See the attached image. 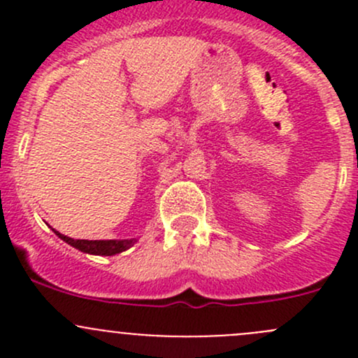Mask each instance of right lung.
<instances>
[{"label": "right lung", "mask_w": 358, "mask_h": 358, "mask_svg": "<svg viewBox=\"0 0 358 358\" xmlns=\"http://www.w3.org/2000/svg\"><path fill=\"white\" fill-rule=\"evenodd\" d=\"M53 232L57 234V236L60 237L62 241H66L67 244H71L72 248L79 249V251L83 252H88V255H100V256H114L117 255V252H122L126 251V249H129L133 246V244L136 243V239H122V241H117V239H112V241H85V239H72V237H67L64 236V234L57 232V230H53Z\"/></svg>", "instance_id": "right-lung-1"}]
</instances>
